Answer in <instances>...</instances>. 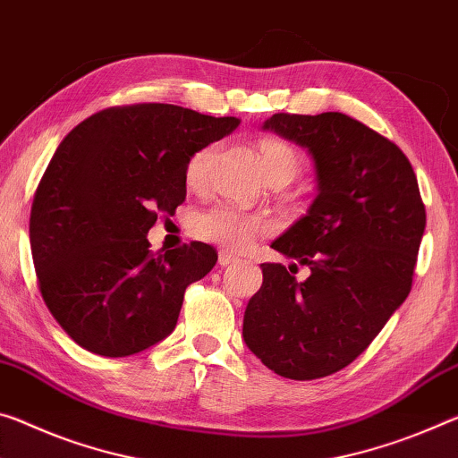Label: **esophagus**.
<instances>
[{
	"instance_id": "1",
	"label": "esophagus",
	"mask_w": 458,
	"mask_h": 458,
	"mask_svg": "<svg viewBox=\"0 0 458 458\" xmlns=\"http://www.w3.org/2000/svg\"><path fill=\"white\" fill-rule=\"evenodd\" d=\"M238 260V257L232 255V252L228 250H220V255H217V263H220V267H228V265H234Z\"/></svg>"
}]
</instances>
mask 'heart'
Instances as JSON below:
<instances>
[{
    "label": "heart",
    "mask_w": 458,
    "mask_h": 458,
    "mask_svg": "<svg viewBox=\"0 0 458 458\" xmlns=\"http://www.w3.org/2000/svg\"><path fill=\"white\" fill-rule=\"evenodd\" d=\"M216 144H209V147H203L198 152H193L185 166L187 183L193 187L203 183V179H206L209 171V165H212L216 157ZM260 152H263L265 175H268V173L287 171L295 177L297 169H300V158H297L295 150L289 144L268 140L263 144ZM191 230L195 236L203 238V241L220 244L230 250H242L265 230V224L257 216L242 214L228 206H216L212 209H203V212L195 214L191 220Z\"/></svg>",
    "instance_id": "1"
}]
</instances>
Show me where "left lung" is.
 <instances>
[{
    "instance_id": "1",
    "label": "left lung",
    "mask_w": 458,
    "mask_h": 458,
    "mask_svg": "<svg viewBox=\"0 0 458 458\" xmlns=\"http://www.w3.org/2000/svg\"><path fill=\"white\" fill-rule=\"evenodd\" d=\"M263 130L308 148L318 195L271 244L308 279H295L297 265H260L242 336L277 375L320 379L351 365L405 301L426 208L408 157L351 115L273 114Z\"/></svg>"
}]
</instances>
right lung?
I'll use <instances>...</instances> for the list:
<instances>
[{
	"mask_svg": "<svg viewBox=\"0 0 458 458\" xmlns=\"http://www.w3.org/2000/svg\"><path fill=\"white\" fill-rule=\"evenodd\" d=\"M238 118L171 104L107 107L63 138L30 212L38 287L61 328L101 357H130L175 330L187 285L212 271L206 242L152 252L148 230L185 201L193 152Z\"/></svg>",
	"mask_w": 458,
	"mask_h": 458,
	"instance_id": "add662e5",
	"label": "right lung"
}]
</instances>
